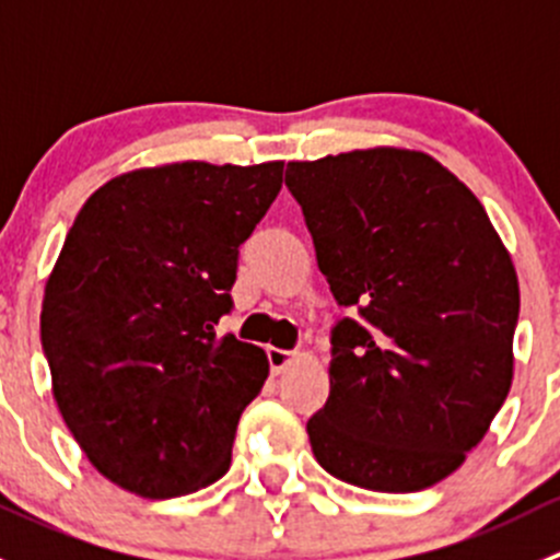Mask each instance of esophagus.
I'll use <instances>...</instances> for the list:
<instances>
[{"label":"esophagus","mask_w":560,"mask_h":560,"mask_svg":"<svg viewBox=\"0 0 560 560\" xmlns=\"http://www.w3.org/2000/svg\"><path fill=\"white\" fill-rule=\"evenodd\" d=\"M292 360H295V352L268 347V363H270V371H273V374H281V371H284Z\"/></svg>","instance_id":"1"}]
</instances>
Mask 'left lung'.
I'll return each mask as SVG.
<instances>
[{"mask_svg": "<svg viewBox=\"0 0 560 560\" xmlns=\"http://www.w3.org/2000/svg\"><path fill=\"white\" fill-rule=\"evenodd\" d=\"M338 306L330 395L308 420L327 474L415 493L460 468L512 387L521 287L482 202L422 151L290 162Z\"/></svg>", "mask_w": 560, "mask_h": 560, "instance_id": "obj_1", "label": "left lung"}]
</instances>
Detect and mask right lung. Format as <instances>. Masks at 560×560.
<instances>
[{
	"label": "right lung",
	"mask_w": 560,
	"mask_h": 560,
	"mask_svg": "<svg viewBox=\"0 0 560 560\" xmlns=\"http://www.w3.org/2000/svg\"><path fill=\"white\" fill-rule=\"evenodd\" d=\"M281 173L284 162L124 173L67 233L39 314L54 398L83 455L129 493L173 499L228 474L268 358L217 325Z\"/></svg>",
	"instance_id": "add662e5"
}]
</instances>
